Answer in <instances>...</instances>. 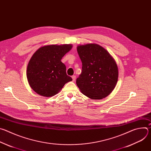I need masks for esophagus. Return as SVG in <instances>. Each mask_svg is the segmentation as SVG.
<instances>
[{
	"label": "esophagus",
	"mask_w": 151,
	"mask_h": 151,
	"mask_svg": "<svg viewBox=\"0 0 151 151\" xmlns=\"http://www.w3.org/2000/svg\"><path fill=\"white\" fill-rule=\"evenodd\" d=\"M72 80H73V82H74V81H75V79H76V76H75V75L72 76Z\"/></svg>",
	"instance_id": "34e87169"
}]
</instances>
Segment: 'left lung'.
Masks as SVG:
<instances>
[{
	"instance_id": "obj_1",
	"label": "left lung",
	"mask_w": 151,
	"mask_h": 151,
	"mask_svg": "<svg viewBox=\"0 0 151 151\" xmlns=\"http://www.w3.org/2000/svg\"><path fill=\"white\" fill-rule=\"evenodd\" d=\"M82 70L76 79L81 93L93 100H100L114 90L118 68L112 55L101 46L87 44L77 47Z\"/></svg>"
}]
</instances>
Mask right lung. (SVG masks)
Wrapping results in <instances>:
<instances>
[{"label":"right lung","instance_id":"right-lung-1","mask_svg":"<svg viewBox=\"0 0 151 151\" xmlns=\"http://www.w3.org/2000/svg\"><path fill=\"white\" fill-rule=\"evenodd\" d=\"M72 44L48 45L39 48L31 57L27 68V78L32 89L46 97L55 96L72 79L66 74L63 57Z\"/></svg>","mask_w":151,"mask_h":151}]
</instances>
